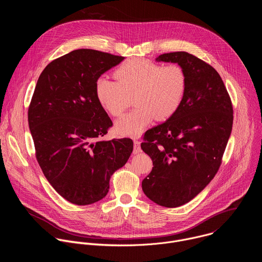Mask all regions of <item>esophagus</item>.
<instances>
[{"label":"esophagus","mask_w":262,"mask_h":262,"mask_svg":"<svg viewBox=\"0 0 262 262\" xmlns=\"http://www.w3.org/2000/svg\"><path fill=\"white\" fill-rule=\"evenodd\" d=\"M142 150H141V146H140V142L135 140L134 141V154H140Z\"/></svg>","instance_id":"1"}]
</instances>
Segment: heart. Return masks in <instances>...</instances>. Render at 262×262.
Instances as JSON below:
<instances>
[{"instance_id": "b5f03b06", "label": "heart", "mask_w": 262, "mask_h": 262, "mask_svg": "<svg viewBox=\"0 0 262 262\" xmlns=\"http://www.w3.org/2000/svg\"><path fill=\"white\" fill-rule=\"evenodd\" d=\"M117 82L99 78L95 95L100 105L120 117L134 98L137 106L116 123L121 136L138 137L155 118L165 121L178 110L186 89V73L177 63L163 65L149 59H129L114 70Z\"/></svg>"}]
</instances>
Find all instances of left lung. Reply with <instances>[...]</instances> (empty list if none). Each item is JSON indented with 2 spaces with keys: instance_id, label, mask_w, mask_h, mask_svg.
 <instances>
[{
  "instance_id": "obj_1",
  "label": "left lung",
  "mask_w": 262,
  "mask_h": 262,
  "mask_svg": "<svg viewBox=\"0 0 262 262\" xmlns=\"http://www.w3.org/2000/svg\"><path fill=\"white\" fill-rule=\"evenodd\" d=\"M186 73L182 101L166 122L148 129L141 144L154 167L142 181L144 194L165 207L195 198L216 174L233 123L230 96L217 71L192 54H163Z\"/></svg>"
}]
</instances>
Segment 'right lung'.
I'll list each match as a JSON object with an SVG mask.
<instances>
[{
    "instance_id": "obj_1",
    "label": "right lung",
    "mask_w": 262,
    "mask_h": 262,
    "mask_svg": "<svg viewBox=\"0 0 262 262\" xmlns=\"http://www.w3.org/2000/svg\"><path fill=\"white\" fill-rule=\"evenodd\" d=\"M124 57L80 49L52 61L37 81L28 111L35 156L46 178L65 200L95 203L123 167L132 139L100 140L113 122L98 102L95 83Z\"/></svg>"
}]
</instances>
